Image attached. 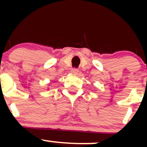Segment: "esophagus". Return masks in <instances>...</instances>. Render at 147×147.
I'll return each mask as SVG.
<instances>
[{"label": "esophagus", "instance_id": "1", "mask_svg": "<svg viewBox=\"0 0 147 147\" xmlns=\"http://www.w3.org/2000/svg\"><path fill=\"white\" fill-rule=\"evenodd\" d=\"M78 72H79V70H78V69H77V68H72V69H71V72H72V74H73V75H77V74L78 73Z\"/></svg>", "mask_w": 147, "mask_h": 147}]
</instances>
